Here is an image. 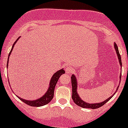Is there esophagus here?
<instances>
[{
	"label": "esophagus",
	"instance_id": "esophagus-1",
	"mask_svg": "<svg viewBox=\"0 0 128 128\" xmlns=\"http://www.w3.org/2000/svg\"><path fill=\"white\" fill-rule=\"evenodd\" d=\"M65 71L67 74H71L73 72V69L70 66H66L65 67Z\"/></svg>",
	"mask_w": 128,
	"mask_h": 128
}]
</instances>
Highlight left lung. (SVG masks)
Returning a JSON list of instances; mask_svg holds the SVG:
<instances>
[{
	"label": "left lung",
	"instance_id": "8db88e82",
	"mask_svg": "<svg viewBox=\"0 0 128 128\" xmlns=\"http://www.w3.org/2000/svg\"><path fill=\"white\" fill-rule=\"evenodd\" d=\"M114 49H115L116 52L117 56H118V60H119V62H120V66H121V67H122V63H121V56H120V54L118 46H117L115 42L114 43ZM121 74L120 76V78H121ZM71 82H72V100H73V101L74 102L75 104H77V105L82 107V108H92V109H96V108H100V107H101L102 106L104 105L107 102H108L111 98H112V96L115 94V93L116 92L117 90L118 89V87H119V86H118V87H117V89H116V91L114 93V94L112 95V96H111L110 98H108V99H106V100H104V101L102 102L98 103V104H88V103L86 102H84V100H82V99L80 98V97L79 96V95H78V93H77V78H76V76L74 74H72L71 76Z\"/></svg>",
	"mask_w": 128,
	"mask_h": 128
}]
</instances>
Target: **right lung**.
<instances>
[{"instance_id":"1","label":"right lung","mask_w":128,"mask_h":128,"mask_svg":"<svg viewBox=\"0 0 128 128\" xmlns=\"http://www.w3.org/2000/svg\"><path fill=\"white\" fill-rule=\"evenodd\" d=\"M19 38H20V37H19V38L15 41V42H14V44H13L11 50H10V53H9L8 56V59H7V67H8L9 57H10V54L12 53V51L13 48H14V45L15 44V43H16V41L18 40ZM64 73H65V71L64 70V69H60V70L57 71L56 73L54 74L52 78H51V80H50V87H48V90L46 91V92L45 93L44 95L42 96H41V97H40V98L37 99V100H24V99L21 98L19 97V96H18L17 97L19 99H20V100H22L23 102L25 103V104H28V105L32 106L39 107V106H44L45 105V104H49V103L51 101V100H52V98H53L54 96V88H55V87H56L57 82H58V80H59V78L60 77V76H61V75H62ZM8 83L10 84V82H8Z\"/></svg>"}]
</instances>
